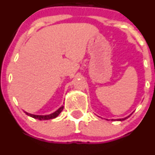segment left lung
I'll use <instances>...</instances> for the list:
<instances>
[{
  "label": "left lung",
  "mask_w": 155,
  "mask_h": 155,
  "mask_svg": "<svg viewBox=\"0 0 155 155\" xmlns=\"http://www.w3.org/2000/svg\"><path fill=\"white\" fill-rule=\"evenodd\" d=\"M130 116H128V117H124V118H121V119H117V120H120V121H122V120H126L127 118V117H129Z\"/></svg>",
  "instance_id": "8db88e82"
}]
</instances>
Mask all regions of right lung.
Here are the masks:
<instances>
[{
    "label": "right lung",
    "instance_id": "obj_1",
    "mask_svg": "<svg viewBox=\"0 0 155 155\" xmlns=\"http://www.w3.org/2000/svg\"><path fill=\"white\" fill-rule=\"evenodd\" d=\"M63 108H64V106L60 107V108H59L57 111H56L55 112L52 113V114H49V115H35V114H29V113H27L26 111H25V113L27 114V115L30 116V117H33V118L38 119V120H50V119H53V118H55V117H57V116L60 114L61 111L63 110Z\"/></svg>",
    "mask_w": 155,
    "mask_h": 155
}]
</instances>
